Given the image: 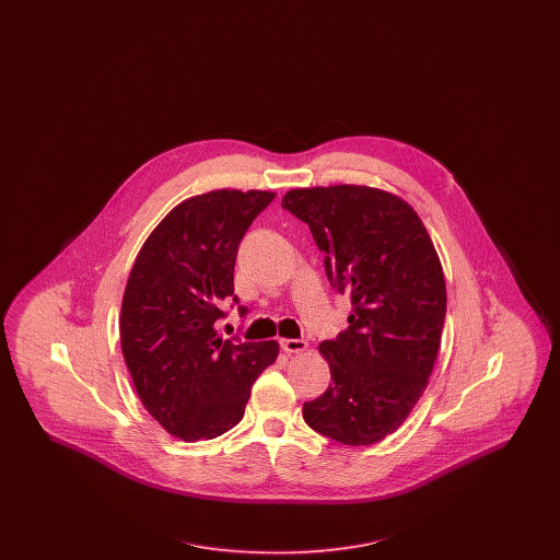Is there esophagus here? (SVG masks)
Instances as JSON below:
<instances>
[{
  "label": "esophagus",
  "mask_w": 560,
  "mask_h": 560,
  "mask_svg": "<svg viewBox=\"0 0 560 560\" xmlns=\"http://www.w3.org/2000/svg\"><path fill=\"white\" fill-rule=\"evenodd\" d=\"M306 347H308V342L302 340V338H283V340H281V348H283L285 352H292V354L304 352Z\"/></svg>",
  "instance_id": "34e87169"
}]
</instances>
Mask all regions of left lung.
Returning <instances> with one entry per match:
<instances>
[{
    "mask_svg": "<svg viewBox=\"0 0 560 560\" xmlns=\"http://www.w3.org/2000/svg\"><path fill=\"white\" fill-rule=\"evenodd\" d=\"M281 206L308 224L331 288L352 304L347 329L320 342L334 382L304 402V422L342 445H373L427 390L447 311L441 260L420 215L393 192L293 188Z\"/></svg>",
    "mask_w": 560,
    "mask_h": 560,
    "instance_id": "obj_1",
    "label": "left lung"
}]
</instances>
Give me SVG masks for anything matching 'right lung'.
Returning a JSON list of instances; mask_svg holds the SVG:
<instances>
[{"label": "right lung", "mask_w": 560, "mask_h": 560, "mask_svg": "<svg viewBox=\"0 0 560 560\" xmlns=\"http://www.w3.org/2000/svg\"><path fill=\"white\" fill-rule=\"evenodd\" d=\"M275 199L210 190L167 213L136 256L121 302V350L136 393L170 434L192 443L237 427L279 345L222 338L241 240ZM241 315L247 313L240 306Z\"/></svg>", "instance_id": "obj_1"}]
</instances>
